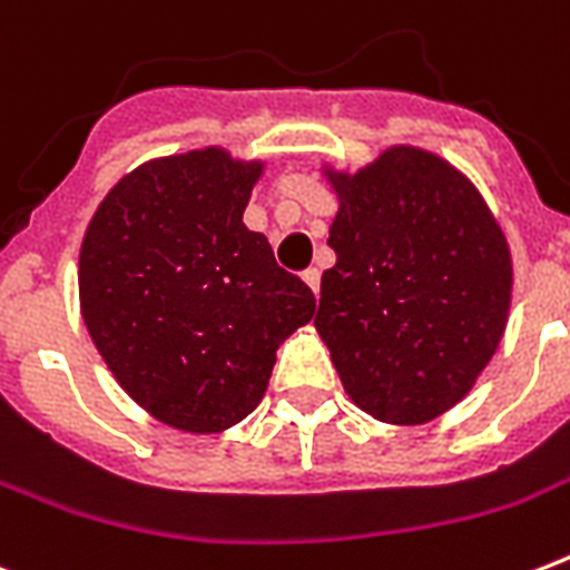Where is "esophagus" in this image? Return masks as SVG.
I'll return each mask as SVG.
<instances>
[{"label":"esophagus","mask_w":570,"mask_h":570,"mask_svg":"<svg viewBox=\"0 0 570 570\" xmlns=\"http://www.w3.org/2000/svg\"><path fill=\"white\" fill-rule=\"evenodd\" d=\"M304 284L311 286L313 293H320V281H322V275H320V268H307V272H304Z\"/></svg>","instance_id":"esophagus-1"}]
</instances>
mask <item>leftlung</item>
I'll list each match as a JSON object with an SVG mask.
<instances>
[{
	"mask_svg": "<svg viewBox=\"0 0 570 570\" xmlns=\"http://www.w3.org/2000/svg\"><path fill=\"white\" fill-rule=\"evenodd\" d=\"M340 197L316 331L340 381L381 423H429L468 396L503 340L512 254L476 186L441 156L390 147Z\"/></svg>",
	"mask_w": 570,
	"mask_h": 570,
	"instance_id": "8db88e82",
	"label": "left lung"
}]
</instances>
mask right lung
I'll list each match as a JSON object with an SVG mask.
<instances>
[{"label":"right lung","instance_id":"1","mask_svg":"<svg viewBox=\"0 0 570 570\" xmlns=\"http://www.w3.org/2000/svg\"><path fill=\"white\" fill-rule=\"evenodd\" d=\"M263 163L222 147L138 165L102 197L79 250V304L118 384L180 432L259 405L275 352L316 311L242 213Z\"/></svg>","mask_w":570,"mask_h":570}]
</instances>
